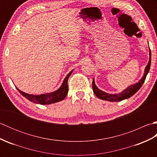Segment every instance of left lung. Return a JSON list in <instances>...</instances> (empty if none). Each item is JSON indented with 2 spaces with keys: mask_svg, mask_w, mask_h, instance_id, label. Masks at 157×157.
Masks as SVG:
<instances>
[{
  "mask_svg": "<svg viewBox=\"0 0 157 157\" xmlns=\"http://www.w3.org/2000/svg\"><path fill=\"white\" fill-rule=\"evenodd\" d=\"M149 56H150L149 61L147 65H146V67H145L144 75L142 76V78L140 79V81L138 83L129 86V87H128L126 89H125L124 90L120 93H117V94H109V93L103 92L98 88L97 86H96L95 84L94 78L92 81V89L95 95L100 99L105 100V101H111V102L121 101L123 100H125L131 97V96H132L134 94H136V93L139 90L140 88L142 87V84H144V82L145 81L146 77L148 73L149 72L150 67H151V49H149Z\"/></svg>",
  "mask_w": 157,
  "mask_h": 157,
  "instance_id": "obj_1",
  "label": "left lung"
}]
</instances>
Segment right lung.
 <instances>
[{"label":"right lung","mask_w":157,"mask_h":157,"mask_svg":"<svg viewBox=\"0 0 157 157\" xmlns=\"http://www.w3.org/2000/svg\"><path fill=\"white\" fill-rule=\"evenodd\" d=\"M73 70L70 71L67 75L65 77L64 80L63 82V84L58 90L56 91L50 92V93H46V94H40V95H34V94H29L27 93L23 92L19 89L16 87L17 90L20 92V94H22L25 98L29 100V101L32 102L37 103V104L40 105H50L52 104V103H55L59 101H63L65 99L67 94L68 93V84H67V80L69 79V77L71 75Z\"/></svg>","instance_id":"add662e5"}]
</instances>
